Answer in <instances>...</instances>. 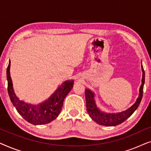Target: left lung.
<instances>
[{
	"label": "left lung",
	"mask_w": 151,
	"mask_h": 151,
	"mask_svg": "<svg viewBox=\"0 0 151 151\" xmlns=\"http://www.w3.org/2000/svg\"><path fill=\"white\" fill-rule=\"evenodd\" d=\"M142 84L139 88V96L136 100V102L127 110L118 113H106L102 111L97 106L95 100V93L89 88L85 89L86 106L88 114L93 121L100 125L106 127H115L122 123L133 114L141 102L143 96L144 84L145 82V73L143 66L142 65Z\"/></svg>",
	"instance_id": "left-lung-1"
}]
</instances>
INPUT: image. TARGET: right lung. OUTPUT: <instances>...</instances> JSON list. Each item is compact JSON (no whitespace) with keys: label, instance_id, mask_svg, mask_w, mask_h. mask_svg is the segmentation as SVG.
Listing matches in <instances>:
<instances>
[{"label":"right lung","instance_id":"1","mask_svg":"<svg viewBox=\"0 0 151 151\" xmlns=\"http://www.w3.org/2000/svg\"><path fill=\"white\" fill-rule=\"evenodd\" d=\"M10 64L7 68V90L11 102L18 113L28 122L34 125L46 124L56 118L60 113L65 97L73 88V80L63 82L47 99L38 104H32L20 100L14 92L10 76Z\"/></svg>","mask_w":151,"mask_h":151}]
</instances>
